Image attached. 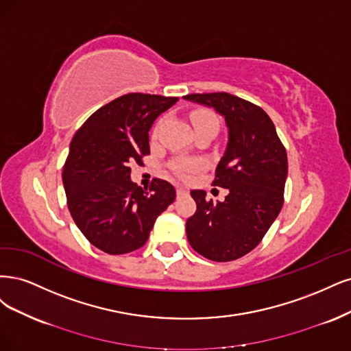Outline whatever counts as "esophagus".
I'll return each instance as SVG.
<instances>
[{
	"instance_id": "34e87169",
	"label": "esophagus",
	"mask_w": 351,
	"mask_h": 351,
	"mask_svg": "<svg viewBox=\"0 0 351 351\" xmlns=\"http://www.w3.org/2000/svg\"><path fill=\"white\" fill-rule=\"evenodd\" d=\"M176 194H178V197H184V195L188 194V191H186L184 186H178Z\"/></svg>"
}]
</instances>
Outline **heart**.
I'll return each mask as SVG.
<instances>
[{
	"label": "heart",
	"mask_w": 351,
	"mask_h": 351,
	"mask_svg": "<svg viewBox=\"0 0 351 351\" xmlns=\"http://www.w3.org/2000/svg\"><path fill=\"white\" fill-rule=\"evenodd\" d=\"M208 122H217L216 117L210 114V112L201 110V112H195V114H192V123H194V127H199V125H202V123H208ZM197 167H198V163L191 162V160H176L172 163L173 172L179 176H186L189 172H192Z\"/></svg>",
	"instance_id": "obj_1"
}]
</instances>
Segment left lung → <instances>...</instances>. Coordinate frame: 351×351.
Returning a JSON list of instances; mask_svg holds the SVG:
<instances>
[{"instance_id": "left-lung-1", "label": "left lung", "mask_w": 351, "mask_h": 351, "mask_svg": "<svg viewBox=\"0 0 351 351\" xmlns=\"http://www.w3.org/2000/svg\"><path fill=\"white\" fill-rule=\"evenodd\" d=\"M224 118L228 144L213 185L229 191L224 201L191 191L197 211L186 220V237L199 255L226 263L251 252L277 219L287 179V153L265 112L229 93L188 95Z\"/></svg>"}]
</instances>
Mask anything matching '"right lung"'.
I'll use <instances>...</instances> for the list:
<instances>
[{
	"mask_svg": "<svg viewBox=\"0 0 351 351\" xmlns=\"http://www.w3.org/2000/svg\"><path fill=\"white\" fill-rule=\"evenodd\" d=\"M178 97L130 93L96 110L70 144L62 171L69 210L87 241L110 255L141 247L156 219L176 197L154 179L147 191L131 180V165L150 154L149 131Z\"/></svg>",
	"mask_w": 351,
	"mask_h": 351,
	"instance_id": "1",
	"label": "right lung"
}]
</instances>
